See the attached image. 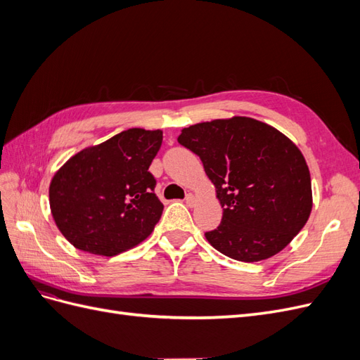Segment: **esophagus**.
<instances>
[{"instance_id": "1", "label": "esophagus", "mask_w": 360, "mask_h": 360, "mask_svg": "<svg viewBox=\"0 0 360 360\" xmlns=\"http://www.w3.org/2000/svg\"><path fill=\"white\" fill-rule=\"evenodd\" d=\"M195 202H197V197H195L193 193H188V195H186V204H188L189 207H193Z\"/></svg>"}]
</instances>
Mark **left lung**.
<instances>
[{"label":"left lung","mask_w":360,"mask_h":360,"mask_svg":"<svg viewBox=\"0 0 360 360\" xmlns=\"http://www.w3.org/2000/svg\"><path fill=\"white\" fill-rule=\"evenodd\" d=\"M179 143L198 155L224 207L205 238L243 263L276 255L308 222L311 174L290 138L250 117L217 118L181 129Z\"/></svg>","instance_id":"1"}]
</instances>
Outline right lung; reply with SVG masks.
I'll list each match as a JSON object with an SVG mask.
<instances>
[{
	"mask_svg": "<svg viewBox=\"0 0 360 360\" xmlns=\"http://www.w3.org/2000/svg\"><path fill=\"white\" fill-rule=\"evenodd\" d=\"M162 130L127 129L85 147L53 174L51 213L60 233L85 252L112 257L139 245L155 230L163 204L148 168Z\"/></svg>",
	"mask_w": 360,
	"mask_h": 360,
	"instance_id": "obj_1",
	"label": "right lung"
}]
</instances>
